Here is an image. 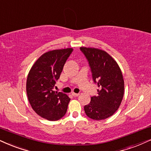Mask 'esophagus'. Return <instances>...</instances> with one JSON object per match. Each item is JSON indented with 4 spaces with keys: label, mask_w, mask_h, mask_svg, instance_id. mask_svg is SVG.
<instances>
[{
    "label": "esophagus",
    "mask_w": 151,
    "mask_h": 151,
    "mask_svg": "<svg viewBox=\"0 0 151 151\" xmlns=\"http://www.w3.org/2000/svg\"><path fill=\"white\" fill-rule=\"evenodd\" d=\"M72 95L73 96H78L80 95V94H78V93H74L73 92L72 93Z\"/></svg>",
    "instance_id": "esophagus-1"
}]
</instances>
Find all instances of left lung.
Wrapping results in <instances>:
<instances>
[{
	"instance_id": "obj_1",
	"label": "left lung",
	"mask_w": 151,
	"mask_h": 151,
	"mask_svg": "<svg viewBox=\"0 0 151 151\" xmlns=\"http://www.w3.org/2000/svg\"><path fill=\"white\" fill-rule=\"evenodd\" d=\"M89 61L92 78L100 90L91 97L84 110L89 118L101 120L112 116L120 107L124 95V84L122 71L116 61L104 50L81 47Z\"/></svg>"
}]
</instances>
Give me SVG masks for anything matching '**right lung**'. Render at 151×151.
Segmentation results:
<instances>
[{"instance_id": "obj_1", "label": "right lung", "mask_w": 151, "mask_h": 151, "mask_svg": "<svg viewBox=\"0 0 151 151\" xmlns=\"http://www.w3.org/2000/svg\"><path fill=\"white\" fill-rule=\"evenodd\" d=\"M72 51V48H66L44 53L28 74L27 94L29 103L37 114L47 120H59L68 109L70 99L53 89Z\"/></svg>"}]
</instances>
